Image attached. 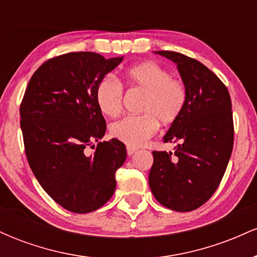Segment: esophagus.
<instances>
[{
	"mask_svg": "<svg viewBox=\"0 0 257 257\" xmlns=\"http://www.w3.org/2000/svg\"><path fill=\"white\" fill-rule=\"evenodd\" d=\"M137 151H138L137 147H132V146H128V147H126V153H128V156L134 155V153L137 152Z\"/></svg>",
	"mask_w": 257,
	"mask_h": 257,
	"instance_id": "obj_1",
	"label": "esophagus"
}]
</instances>
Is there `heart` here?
I'll list each match as a JSON object with an SVG mask.
<instances>
[{"mask_svg": "<svg viewBox=\"0 0 257 257\" xmlns=\"http://www.w3.org/2000/svg\"><path fill=\"white\" fill-rule=\"evenodd\" d=\"M124 77L132 88L145 91L140 114L125 116L110 126L111 135L129 146H140L158 131L159 123L173 124L184 113L188 101L187 85L181 78L173 77L164 66L146 61L126 70ZM124 91L120 82L108 75L99 81L95 101L100 112L116 117L122 112Z\"/></svg>", "mask_w": 257, "mask_h": 257, "instance_id": "1", "label": "heart"}]
</instances>
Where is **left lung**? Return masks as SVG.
Here are the masks:
<instances>
[{"instance_id":"obj_1","label":"left lung","mask_w":257,"mask_h":257,"mask_svg":"<svg viewBox=\"0 0 257 257\" xmlns=\"http://www.w3.org/2000/svg\"><path fill=\"white\" fill-rule=\"evenodd\" d=\"M174 63L187 85L188 101L164 143L176 151H153L149 184L155 198L175 211H192L219 187L234 141L232 101L223 82L205 65L178 52L159 51Z\"/></svg>"}]
</instances>
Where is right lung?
I'll return each mask as SVG.
<instances>
[{"label": "right lung", "instance_id": "add662e5", "mask_svg": "<svg viewBox=\"0 0 257 257\" xmlns=\"http://www.w3.org/2000/svg\"><path fill=\"white\" fill-rule=\"evenodd\" d=\"M93 52L51 58L32 75L20 104L26 158L37 181L59 205L76 214L101 208L116 188L126 157L117 139L98 143L106 120L95 101L99 81L122 61Z\"/></svg>", "mask_w": 257, "mask_h": 257}]
</instances>
